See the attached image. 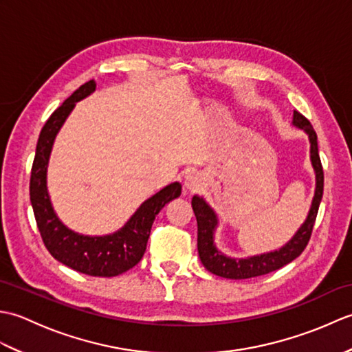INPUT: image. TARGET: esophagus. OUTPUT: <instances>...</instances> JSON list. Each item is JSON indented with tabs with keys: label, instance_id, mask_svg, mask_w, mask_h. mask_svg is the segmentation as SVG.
I'll use <instances>...</instances> for the list:
<instances>
[{
	"label": "esophagus",
	"instance_id": "34e87169",
	"mask_svg": "<svg viewBox=\"0 0 352 352\" xmlns=\"http://www.w3.org/2000/svg\"><path fill=\"white\" fill-rule=\"evenodd\" d=\"M203 188V178H201L195 172H192V174L186 175L184 178V183H183V189L186 193H193Z\"/></svg>",
	"mask_w": 352,
	"mask_h": 352
}]
</instances>
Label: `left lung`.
Wrapping results in <instances>:
<instances>
[{"instance_id": "left-lung-1", "label": "left lung", "mask_w": 352, "mask_h": 352, "mask_svg": "<svg viewBox=\"0 0 352 352\" xmlns=\"http://www.w3.org/2000/svg\"><path fill=\"white\" fill-rule=\"evenodd\" d=\"M292 124L309 136L310 162L316 177L315 197L311 199L307 218L301 223V227L298 228L296 233L292 236L290 241L284 243L280 250H274L243 258L230 257L227 254H223L214 243V233L219 226L218 214H216L212 206L203 197L195 195L192 198V208L198 222V254L201 263L204 265L208 272L230 280L252 278V276L274 272L284 265L290 263L292 260L301 256V252L307 246L324 193V170L318 153V136L315 130H313L311 124L309 122V119L304 118L300 111L294 110V121H292Z\"/></svg>"}]
</instances>
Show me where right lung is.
<instances>
[{
    "label": "right lung",
    "mask_w": 352,
    "mask_h": 352,
    "mask_svg": "<svg viewBox=\"0 0 352 352\" xmlns=\"http://www.w3.org/2000/svg\"><path fill=\"white\" fill-rule=\"evenodd\" d=\"M95 89V80L80 86L45 122L37 140L30 178V201L42 241L52 257L81 274L116 276L136 266L144 257L155 216L169 201L182 195V184L170 183L151 198L145 199L115 233L87 236L65 226L52 207L48 193L47 172L50 155L57 133L76 107V102L87 98Z\"/></svg>",
    "instance_id": "right-lung-1"
}]
</instances>
